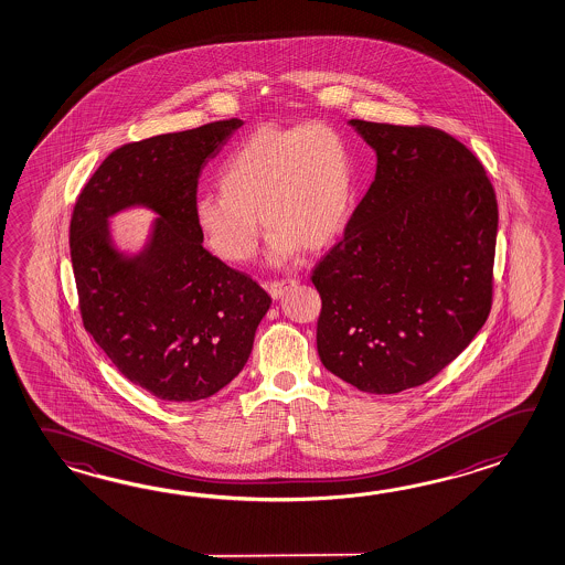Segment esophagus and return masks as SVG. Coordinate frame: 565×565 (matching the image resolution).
<instances>
[{"label":"esophagus","mask_w":565,"mask_h":565,"mask_svg":"<svg viewBox=\"0 0 565 565\" xmlns=\"http://www.w3.org/2000/svg\"><path fill=\"white\" fill-rule=\"evenodd\" d=\"M298 281L296 279H291V277H288V279H274V281H269L267 284V291H269V296L274 298V300H279L288 289L294 288Z\"/></svg>","instance_id":"1"}]
</instances>
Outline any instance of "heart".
<instances>
[{
  "mask_svg": "<svg viewBox=\"0 0 565 565\" xmlns=\"http://www.w3.org/2000/svg\"><path fill=\"white\" fill-rule=\"evenodd\" d=\"M220 193L195 201V223L213 254L249 262L259 247V220L269 259L284 264L306 249L334 243L352 217L356 162L342 130L313 120L265 125L231 150L217 171Z\"/></svg>",
  "mask_w": 565,
  "mask_h": 565,
  "instance_id": "1",
  "label": "heart"
}]
</instances>
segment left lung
<instances>
[{
  "label": "left lung",
  "instance_id": "8db88e82",
  "mask_svg": "<svg viewBox=\"0 0 565 565\" xmlns=\"http://www.w3.org/2000/svg\"><path fill=\"white\" fill-rule=\"evenodd\" d=\"M376 177L316 265L318 354L338 379L396 394L435 379L493 301L497 199L483 164L433 127L350 120Z\"/></svg>",
  "mask_w": 565,
  "mask_h": 565
}]
</instances>
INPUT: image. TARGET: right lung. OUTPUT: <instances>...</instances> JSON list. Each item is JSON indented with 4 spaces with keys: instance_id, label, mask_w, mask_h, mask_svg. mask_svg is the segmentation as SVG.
Listing matches in <instances>:
<instances>
[{
    "instance_id": "add662e5",
    "label": "right lung",
    "mask_w": 565,
    "mask_h": 565,
    "mask_svg": "<svg viewBox=\"0 0 565 565\" xmlns=\"http://www.w3.org/2000/svg\"><path fill=\"white\" fill-rule=\"evenodd\" d=\"M230 118L110 152L70 221L82 322L118 372L169 403L203 401L242 372L271 306L257 281L203 247L196 183L242 127ZM160 220L137 256L118 253L107 220L128 206Z\"/></svg>"
}]
</instances>
